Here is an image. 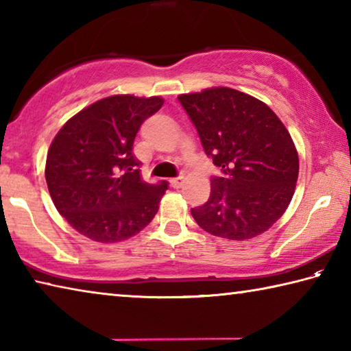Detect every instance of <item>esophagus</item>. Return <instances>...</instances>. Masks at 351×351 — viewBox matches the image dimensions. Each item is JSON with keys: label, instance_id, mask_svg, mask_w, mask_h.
<instances>
[{"label": "esophagus", "instance_id": "1", "mask_svg": "<svg viewBox=\"0 0 351 351\" xmlns=\"http://www.w3.org/2000/svg\"><path fill=\"white\" fill-rule=\"evenodd\" d=\"M184 184V178L182 176H178V178H173V180H170V186L173 189H180L182 187Z\"/></svg>", "mask_w": 351, "mask_h": 351}]
</instances>
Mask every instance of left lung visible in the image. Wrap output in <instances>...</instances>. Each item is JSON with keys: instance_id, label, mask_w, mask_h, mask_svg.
<instances>
[{"instance_id": "obj_1", "label": "left lung", "mask_w": 351, "mask_h": 351, "mask_svg": "<svg viewBox=\"0 0 351 351\" xmlns=\"http://www.w3.org/2000/svg\"><path fill=\"white\" fill-rule=\"evenodd\" d=\"M201 144L223 176L210 181L207 203L192 209L206 232L228 240L263 234L288 209L299 154L268 105L226 86L178 96Z\"/></svg>"}]
</instances>
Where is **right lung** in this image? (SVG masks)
Masks as SVG:
<instances>
[{"mask_svg": "<svg viewBox=\"0 0 351 351\" xmlns=\"http://www.w3.org/2000/svg\"><path fill=\"white\" fill-rule=\"evenodd\" d=\"M162 104L159 96L105 97L56 134L46 158L47 189L79 234L99 243L123 241L156 215L167 182L142 181L133 142L142 122Z\"/></svg>", "mask_w": 351, "mask_h": 351, "instance_id": "obj_1", "label": "right lung"}]
</instances>
